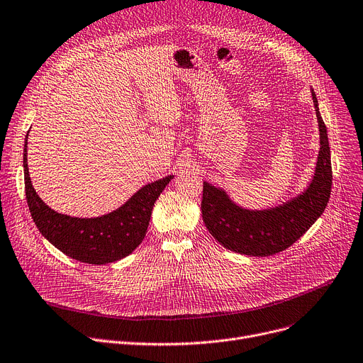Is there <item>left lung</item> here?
Returning <instances> with one entry per match:
<instances>
[{"label": "left lung", "mask_w": 363, "mask_h": 363, "mask_svg": "<svg viewBox=\"0 0 363 363\" xmlns=\"http://www.w3.org/2000/svg\"><path fill=\"white\" fill-rule=\"evenodd\" d=\"M311 94L318 121L320 150L315 171L298 196L274 207L252 210L236 204L223 188L204 181L203 220L211 236L226 250L254 257L277 254L295 244L324 213L333 182L331 155L313 89Z\"/></svg>", "instance_id": "1"}]
</instances>
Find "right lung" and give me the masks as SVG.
Returning a JSON list of instances; mask_svg holds the SVG:
<instances>
[{
	"label": "right lung",
	"mask_w": 363,
	"mask_h": 363,
	"mask_svg": "<svg viewBox=\"0 0 363 363\" xmlns=\"http://www.w3.org/2000/svg\"><path fill=\"white\" fill-rule=\"evenodd\" d=\"M26 200L42 236L65 255L87 264H108L130 255L146 236L156 200L174 179L167 175L141 186L123 206L98 217H72L45 204L32 185L28 167V135L23 150Z\"/></svg>",
	"instance_id": "1"
}]
</instances>
